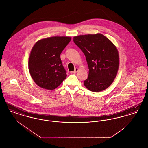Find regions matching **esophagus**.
<instances>
[{
  "label": "esophagus",
  "mask_w": 148,
  "mask_h": 148,
  "mask_svg": "<svg viewBox=\"0 0 148 148\" xmlns=\"http://www.w3.org/2000/svg\"><path fill=\"white\" fill-rule=\"evenodd\" d=\"M78 71H79V68H75L74 71H71V74H74V73H77Z\"/></svg>",
  "instance_id": "1"
}]
</instances>
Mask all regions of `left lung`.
I'll return each mask as SVG.
<instances>
[{"label":"left lung","instance_id":"obj_1","mask_svg":"<svg viewBox=\"0 0 148 148\" xmlns=\"http://www.w3.org/2000/svg\"><path fill=\"white\" fill-rule=\"evenodd\" d=\"M73 41L84 53L89 67L85 86L94 92L107 89L119 69V56L116 46L100 33L75 36Z\"/></svg>","mask_w":148,"mask_h":148}]
</instances>
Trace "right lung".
Segmentation results:
<instances>
[{
    "mask_svg": "<svg viewBox=\"0 0 148 148\" xmlns=\"http://www.w3.org/2000/svg\"><path fill=\"white\" fill-rule=\"evenodd\" d=\"M71 39L56 36L40 39L34 45L29 57V71L39 87L54 90L66 79L60 55Z\"/></svg>",
    "mask_w": 148,
    "mask_h": 148,
    "instance_id": "right-lung-1",
    "label": "right lung"
}]
</instances>
